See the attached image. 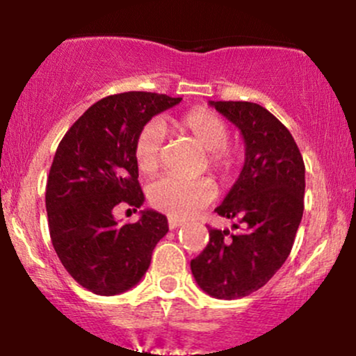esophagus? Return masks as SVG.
Wrapping results in <instances>:
<instances>
[{
	"instance_id": "obj_1",
	"label": "esophagus",
	"mask_w": 356,
	"mask_h": 356,
	"mask_svg": "<svg viewBox=\"0 0 356 356\" xmlns=\"http://www.w3.org/2000/svg\"><path fill=\"white\" fill-rule=\"evenodd\" d=\"M167 224H169V229H177V227H182L184 225V220L174 219V217H169Z\"/></svg>"
}]
</instances>
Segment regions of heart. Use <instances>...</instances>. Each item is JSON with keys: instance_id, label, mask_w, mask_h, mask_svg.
<instances>
[{"instance_id": "1", "label": "heart", "mask_w": 356, "mask_h": 356, "mask_svg": "<svg viewBox=\"0 0 356 356\" xmlns=\"http://www.w3.org/2000/svg\"><path fill=\"white\" fill-rule=\"evenodd\" d=\"M174 126L191 136L204 151H207V165L222 182L229 181L238 162L241 152L229 144L230 127L224 118L212 111L195 108L179 115ZM162 131L157 122H151L139 132L134 145L137 169L143 174H154L161 165ZM213 187L209 181H187L181 177H162L149 187V202L154 209L174 219H186L211 202Z\"/></svg>"}]
</instances>
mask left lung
<instances>
[{
	"mask_svg": "<svg viewBox=\"0 0 356 356\" xmlns=\"http://www.w3.org/2000/svg\"><path fill=\"white\" fill-rule=\"evenodd\" d=\"M211 106L245 140L242 172L216 209L242 230L211 227L207 247L191 260V270L205 293L234 300L267 284L290 255L303 216L305 164L290 131L260 104L211 101Z\"/></svg>",
	"mask_w": 356,
	"mask_h": 356,
	"instance_id": "8db88e82",
	"label": "left lung"
}]
</instances>
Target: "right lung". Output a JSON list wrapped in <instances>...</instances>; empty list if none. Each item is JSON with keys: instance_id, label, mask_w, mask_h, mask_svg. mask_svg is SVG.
Masks as SVG:
<instances>
[{"instance_id": "add662e5", "label": "right lung", "mask_w": 356, "mask_h": 356, "mask_svg": "<svg viewBox=\"0 0 356 356\" xmlns=\"http://www.w3.org/2000/svg\"><path fill=\"white\" fill-rule=\"evenodd\" d=\"M182 97L131 91L92 104L56 149L46 184L53 247L67 273L96 295L134 286L151 265L154 247L169 230L165 216L143 211L119 225L114 209L144 202L134 145L152 115Z\"/></svg>"}]
</instances>
